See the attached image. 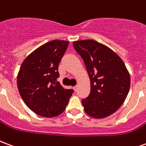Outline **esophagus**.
Segmentation results:
<instances>
[{
    "label": "esophagus",
    "instance_id": "esophagus-1",
    "mask_svg": "<svg viewBox=\"0 0 146 146\" xmlns=\"http://www.w3.org/2000/svg\"><path fill=\"white\" fill-rule=\"evenodd\" d=\"M73 89H74L75 92H77V90H78V86H75V87L73 88Z\"/></svg>",
    "mask_w": 146,
    "mask_h": 146
}]
</instances>
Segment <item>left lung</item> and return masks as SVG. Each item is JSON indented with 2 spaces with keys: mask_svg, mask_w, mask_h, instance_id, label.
Masks as SVG:
<instances>
[{
  "mask_svg": "<svg viewBox=\"0 0 146 146\" xmlns=\"http://www.w3.org/2000/svg\"><path fill=\"white\" fill-rule=\"evenodd\" d=\"M88 71L91 92L82 105L86 113L101 119L118 110L130 89L131 77L123 61L115 51L94 40L73 41Z\"/></svg>",
  "mask_w": 146,
  "mask_h": 146,
  "instance_id": "1",
  "label": "left lung"
}]
</instances>
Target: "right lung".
Returning a JSON list of instances; mask_svg holds the SVG:
<instances>
[{"instance_id":"add662e5","label":"right lung","mask_w":146,"mask_h":146,"mask_svg":"<svg viewBox=\"0 0 146 146\" xmlns=\"http://www.w3.org/2000/svg\"><path fill=\"white\" fill-rule=\"evenodd\" d=\"M69 42L53 40L40 46L27 56L17 75L19 92L33 113L44 117H54L63 113L73 90L56 82L58 63Z\"/></svg>"}]
</instances>
